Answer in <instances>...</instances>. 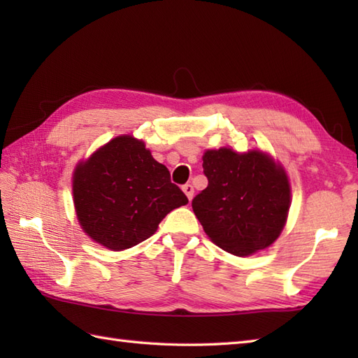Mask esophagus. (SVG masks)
I'll return each instance as SVG.
<instances>
[{"mask_svg": "<svg viewBox=\"0 0 358 358\" xmlns=\"http://www.w3.org/2000/svg\"><path fill=\"white\" fill-rule=\"evenodd\" d=\"M183 192L186 194L189 201H191V200L194 199V186H192V185H185V186H183Z\"/></svg>", "mask_w": 358, "mask_h": 358, "instance_id": "esophagus-1", "label": "esophagus"}]
</instances>
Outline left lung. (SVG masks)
Wrapping results in <instances>:
<instances>
[{
  "label": "left lung",
  "mask_w": 358,
  "mask_h": 358,
  "mask_svg": "<svg viewBox=\"0 0 358 358\" xmlns=\"http://www.w3.org/2000/svg\"><path fill=\"white\" fill-rule=\"evenodd\" d=\"M203 169L209 185L192 201L195 217L212 243L235 257L269 248L285 229L291 181L268 152L206 149Z\"/></svg>",
  "instance_id": "obj_1"
}]
</instances>
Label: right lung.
Returning a JSON list of instances; mask_svg holds the SVG:
<instances>
[{"instance_id": "obj_1", "label": "right lung", "mask_w": 358, "mask_h": 358, "mask_svg": "<svg viewBox=\"0 0 358 358\" xmlns=\"http://www.w3.org/2000/svg\"><path fill=\"white\" fill-rule=\"evenodd\" d=\"M73 208L83 232L120 252L152 237L187 196L143 140L118 135L80 159L72 173Z\"/></svg>"}]
</instances>
